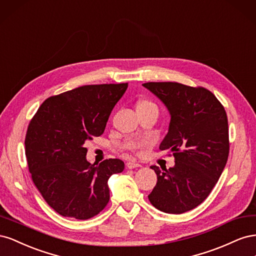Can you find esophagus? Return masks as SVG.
Masks as SVG:
<instances>
[{"label": "esophagus", "instance_id": "esophagus-1", "mask_svg": "<svg viewBox=\"0 0 256 256\" xmlns=\"http://www.w3.org/2000/svg\"><path fill=\"white\" fill-rule=\"evenodd\" d=\"M126 166H127L128 168H134L141 166V164H138V162H136V161H129V162H127Z\"/></svg>", "mask_w": 256, "mask_h": 256}]
</instances>
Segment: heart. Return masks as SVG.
<instances>
[{
  "instance_id": "heart-1",
  "label": "heart",
  "mask_w": 256,
  "mask_h": 256,
  "mask_svg": "<svg viewBox=\"0 0 256 256\" xmlns=\"http://www.w3.org/2000/svg\"><path fill=\"white\" fill-rule=\"evenodd\" d=\"M144 104H152V102H148V100H141V102L138 104V106H144Z\"/></svg>"
}]
</instances>
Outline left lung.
I'll list each match as a JSON object with an SVG mask.
<instances>
[{
	"mask_svg": "<svg viewBox=\"0 0 256 256\" xmlns=\"http://www.w3.org/2000/svg\"><path fill=\"white\" fill-rule=\"evenodd\" d=\"M144 88L157 96L171 115L161 150H170L175 166L150 168L157 184L150 202L166 214L196 208L212 192L226 164L230 142L228 116L210 90L177 82H147Z\"/></svg>",
	"mask_w": 256,
	"mask_h": 256,
	"instance_id": "left-lung-1",
	"label": "left lung"
}]
</instances>
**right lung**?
<instances>
[{"label":"right lung","instance_id":"1","mask_svg":"<svg viewBox=\"0 0 256 256\" xmlns=\"http://www.w3.org/2000/svg\"><path fill=\"white\" fill-rule=\"evenodd\" d=\"M128 83L84 85L44 100L30 122L26 156L33 182L63 216L86 220L110 200L108 180L122 172L120 159L99 166L86 160L85 142L104 134Z\"/></svg>","mask_w":256,"mask_h":256}]
</instances>
